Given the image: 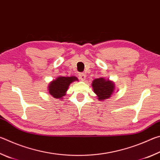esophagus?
<instances>
[{
	"label": "esophagus",
	"instance_id": "1",
	"mask_svg": "<svg viewBox=\"0 0 160 160\" xmlns=\"http://www.w3.org/2000/svg\"><path fill=\"white\" fill-rule=\"evenodd\" d=\"M79 78L80 80H85L86 78V74L85 73V72H80L79 73Z\"/></svg>",
	"mask_w": 160,
	"mask_h": 160
}]
</instances>
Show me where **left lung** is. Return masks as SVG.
<instances>
[{
	"mask_svg": "<svg viewBox=\"0 0 160 160\" xmlns=\"http://www.w3.org/2000/svg\"><path fill=\"white\" fill-rule=\"evenodd\" d=\"M92 88L98 99L103 100L111 97L114 90V85L112 81L106 80L104 78H97L93 80Z\"/></svg>",
	"mask_w": 160,
	"mask_h": 160,
	"instance_id": "1",
	"label": "left lung"
}]
</instances>
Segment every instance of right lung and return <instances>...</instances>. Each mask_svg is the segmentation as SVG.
I'll list each match as a JSON object with an SVG mask.
<instances>
[{
	"mask_svg": "<svg viewBox=\"0 0 160 160\" xmlns=\"http://www.w3.org/2000/svg\"><path fill=\"white\" fill-rule=\"evenodd\" d=\"M78 80L75 77H59L55 80H53L48 86V91L54 98H62L66 94V92L70 84Z\"/></svg>",
	"mask_w": 160,
	"mask_h": 160,
	"instance_id": "add662e5",
	"label": "right lung"
}]
</instances>
